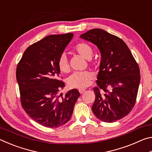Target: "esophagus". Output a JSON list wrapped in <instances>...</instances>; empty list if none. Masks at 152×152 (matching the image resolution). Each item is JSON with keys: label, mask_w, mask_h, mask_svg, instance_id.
Returning a JSON list of instances; mask_svg holds the SVG:
<instances>
[{"label": "esophagus", "mask_w": 152, "mask_h": 152, "mask_svg": "<svg viewBox=\"0 0 152 152\" xmlns=\"http://www.w3.org/2000/svg\"><path fill=\"white\" fill-rule=\"evenodd\" d=\"M85 90H86V89H84V88H79V89H78V91H79L80 93L82 94V93H84V92L85 91Z\"/></svg>", "instance_id": "obj_1"}]
</instances>
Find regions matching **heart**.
I'll return each mask as SVG.
<instances>
[{"label":"heart","mask_w":152,"mask_h":152,"mask_svg":"<svg viewBox=\"0 0 152 152\" xmlns=\"http://www.w3.org/2000/svg\"><path fill=\"white\" fill-rule=\"evenodd\" d=\"M74 51L82 57L90 60L92 58L93 51L92 48L86 43H80L74 47ZM59 70L62 73L69 71V65L65 55H61L58 60ZM94 78L93 74L88 71L74 72L68 78V85L70 88H84L88 86Z\"/></svg>","instance_id":"heart-1"}]
</instances>
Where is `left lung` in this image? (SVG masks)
I'll return each instance as SVG.
<instances>
[{
    "instance_id": "1",
    "label": "left lung",
    "mask_w": 152,
    "mask_h": 152,
    "mask_svg": "<svg viewBox=\"0 0 152 152\" xmlns=\"http://www.w3.org/2000/svg\"><path fill=\"white\" fill-rule=\"evenodd\" d=\"M80 37L97 46L101 60L93 91L92 112L102 121L113 123L132 111L140 82V68L123 41L101 29H93Z\"/></svg>"
}]
</instances>
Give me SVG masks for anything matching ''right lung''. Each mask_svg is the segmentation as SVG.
Listing matches in <instances>:
<instances>
[{
	"label": "right lung",
	"instance_id": "right-lung-1",
	"mask_svg": "<svg viewBox=\"0 0 152 152\" xmlns=\"http://www.w3.org/2000/svg\"><path fill=\"white\" fill-rule=\"evenodd\" d=\"M73 36L72 33L51 35L33 43L17 67L22 107L33 121L46 127L66 124L80 96L77 89L58 94L65 86L59 80L58 60Z\"/></svg>",
	"mask_w": 152,
	"mask_h": 152
}]
</instances>
